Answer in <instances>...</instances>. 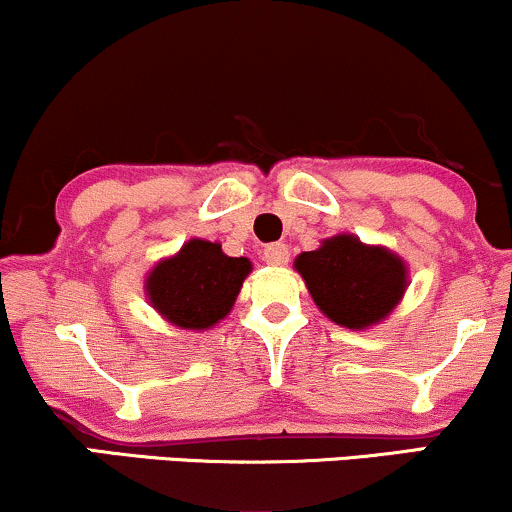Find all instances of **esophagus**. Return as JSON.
<instances>
[{
    "mask_svg": "<svg viewBox=\"0 0 512 512\" xmlns=\"http://www.w3.org/2000/svg\"><path fill=\"white\" fill-rule=\"evenodd\" d=\"M264 262L274 264V267H281V264L289 262V248L284 243H269L262 252Z\"/></svg>",
    "mask_w": 512,
    "mask_h": 512,
    "instance_id": "obj_1",
    "label": "esophagus"
}]
</instances>
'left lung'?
<instances>
[{
    "instance_id": "8db88e82",
    "label": "left lung",
    "mask_w": 512,
    "mask_h": 512,
    "mask_svg": "<svg viewBox=\"0 0 512 512\" xmlns=\"http://www.w3.org/2000/svg\"><path fill=\"white\" fill-rule=\"evenodd\" d=\"M296 269L317 308L349 330L383 320L407 289L404 262L354 236L330 238L322 248L303 252L296 257Z\"/></svg>"
}]
</instances>
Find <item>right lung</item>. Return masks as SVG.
Here are the masks:
<instances>
[{
  "label": "right lung",
  "mask_w": 512,
  "mask_h": 512,
  "mask_svg": "<svg viewBox=\"0 0 512 512\" xmlns=\"http://www.w3.org/2000/svg\"><path fill=\"white\" fill-rule=\"evenodd\" d=\"M250 269L245 257H228L219 243L195 238L178 255L156 264L146 291L154 308L173 325L209 330L233 308Z\"/></svg>",
  "instance_id": "add662e5"
}]
</instances>
